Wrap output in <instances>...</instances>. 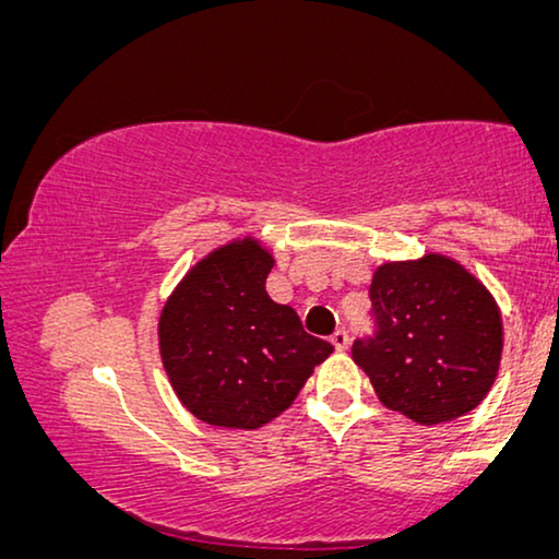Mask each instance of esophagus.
I'll return each mask as SVG.
<instances>
[{
  "mask_svg": "<svg viewBox=\"0 0 559 559\" xmlns=\"http://www.w3.org/2000/svg\"><path fill=\"white\" fill-rule=\"evenodd\" d=\"M332 344H334V349H336V352L349 349V334L344 332V329H340V332H334V336H332Z\"/></svg>",
  "mask_w": 559,
  "mask_h": 559,
  "instance_id": "34e87169",
  "label": "esophagus"
}]
</instances>
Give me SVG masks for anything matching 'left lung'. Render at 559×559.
<instances>
[{"mask_svg":"<svg viewBox=\"0 0 559 559\" xmlns=\"http://www.w3.org/2000/svg\"><path fill=\"white\" fill-rule=\"evenodd\" d=\"M374 334L352 359L384 407L420 426L474 411L497 380L504 329L493 296L453 258L384 263L369 286Z\"/></svg>","mask_w":559,"mask_h":559,"instance_id":"1","label":"left lung"}]
</instances>
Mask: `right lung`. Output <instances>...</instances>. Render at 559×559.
Here are the masks:
<instances>
[{"mask_svg": "<svg viewBox=\"0 0 559 559\" xmlns=\"http://www.w3.org/2000/svg\"><path fill=\"white\" fill-rule=\"evenodd\" d=\"M273 255L253 238L212 250L159 317V352L177 397L207 426L255 430L294 403L334 347L265 290Z\"/></svg>", "mask_w": 559, "mask_h": 559, "instance_id": "right-lung-1", "label": "right lung"}]
</instances>
